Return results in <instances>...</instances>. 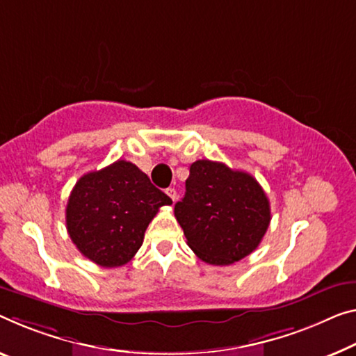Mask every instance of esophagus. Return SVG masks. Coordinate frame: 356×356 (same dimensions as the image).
Masks as SVG:
<instances>
[{
    "label": "esophagus",
    "mask_w": 356,
    "mask_h": 356,
    "mask_svg": "<svg viewBox=\"0 0 356 356\" xmlns=\"http://www.w3.org/2000/svg\"><path fill=\"white\" fill-rule=\"evenodd\" d=\"M165 193H167V195L168 197H170V199L175 202V200H177V191H175L173 188H168L167 191H165Z\"/></svg>",
    "instance_id": "1"
}]
</instances>
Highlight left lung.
<instances>
[{
	"mask_svg": "<svg viewBox=\"0 0 356 356\" xmlns=\"http://www.w3.org/2000/svg\"><path fill=\"white\" fill-rule=\"evenodd\" d=\"M175 216L189 248L207 264L229 266L258 248L270 222L269 199L247 172L195 161Z\"/></svg>",
	"mask_w": 356,
	"mask_h": 356,
	"instance_id": "8db88e82",
	"label": "left lung"
}]
</instances>
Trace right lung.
<instances>
[{
  "instance_id": "1",
  "label": "right lung",
  "mask_w": 356,
  "mask_h": 356,
  "mask_svg": "<svg viewBox=\"0 0 356 356\" xmlns=\"http://www.w3.org/2000/svg\"><path fill=\"white\" fill-rule=\"evenodd\" d=\"M172 199L132 162L116 161L86 173L71 191L67 229L81 254L102 267L127 264L145 231Z\"/></svg>"
}]
</instances>
